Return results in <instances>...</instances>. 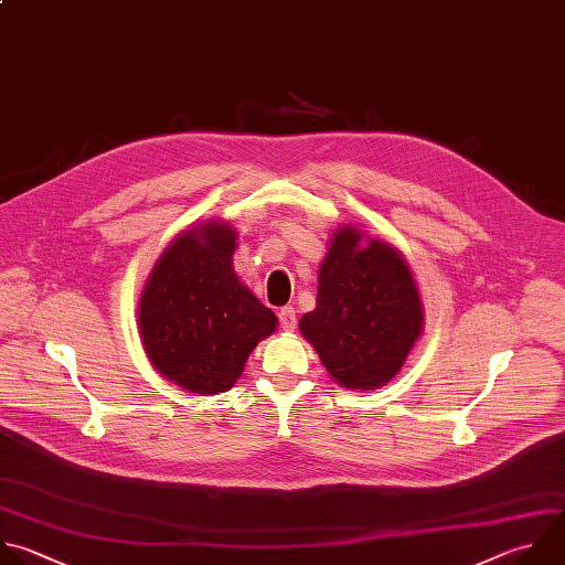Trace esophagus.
I'll return each instance as SVG.
<instances>
[{"instance_id":"obj_1","label":"esophagus","mask_w":565,"mask_h":565,"mask_svg":"<svg viewBox=\"0 0 565 565\" xmlns=\"http://www.w3.org/2000/svg\"><path fill=\"white\" fill-rule=\"evenodd\" d=\"M279 323H281L284 330H295V326H297V312H295L292 306H284V308L279 310Z\"/></svg>"}]
</instances>
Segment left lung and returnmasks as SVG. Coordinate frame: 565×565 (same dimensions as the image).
I'll return each mask as SVG.
<instances>
[{
  "label": "left lung",
  "instance_id": "obj_1",
  "mask_svg": "<svg viewBox=\"0 0 565 565\" xmlns=\"http://www.w3.org/2000/svg\"><path fill=\"white\" fill-rule=\"evenodd\" d=\"M299 330L341 388L386 386L424 330L422 297L402 253L354 226L334 231L319 266L317 306Z\"/></svg>",
  "mask_w": 565,
  "mask_h": 565
}]
</instances>
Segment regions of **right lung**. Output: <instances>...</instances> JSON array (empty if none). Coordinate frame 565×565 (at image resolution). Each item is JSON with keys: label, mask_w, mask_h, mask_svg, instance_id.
Returning <instances> with one entry per match:
<instances>
[{"label": "right lung", "mask_w": 565, "mask_h": 565, "mask_svg": "<svg viewBox=\"0 0 565 565\" xmlns=\"http://www.w3.org/2000/svg\"><path fill=\"white\" fill-rule=\"evenodd\" d=\"M237 231L188 228L161 253L139 297V334L154 370L195 395L226 393L277 317L235 275Z\"/></svg>", "instance_id": "right-lung-1"}]
</instances>
